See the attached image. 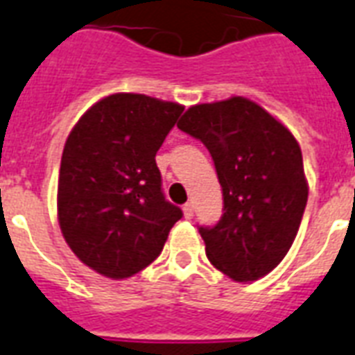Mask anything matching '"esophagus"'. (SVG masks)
Segmentation results:
<instances>
[{
  "mask_svg": "<svg viewBox=\"0 0 355 355\" xmlns=\"http://www.w3.org/2000/svg\"><path fill=\"white\" fill-rule=\"evenodd\" d=\"M182 211H184V216L190 220V218L193 216V203H191V201L190 203H186L184 207H182Z\"/></svg>",
  "mask_w": 355,
  "mask_h": 355,
  "instance_id": "esophagus-1",
  "label": "esophagus"
}]
</instances>
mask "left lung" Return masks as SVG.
Instances as JSON below:
<instances>
[{
  "instance_id": "1",
  "label": "left lung",
  "mask_w": 355,
  "mask_h": 355,
  "mask_svg": "<svg viewBox=\"0 0 355 355\" xmlns=\"http://www.w3.org/2000/svg\"><path fill=\"white\" fill-rule=\"evenodd\" d=\"M177 125L209 148L224 193L222 220L199 227L207 258L235 282L265 277L291 248L306 207L299 143L241 96L193 105Z\"/></svg>"
}]
</instances>
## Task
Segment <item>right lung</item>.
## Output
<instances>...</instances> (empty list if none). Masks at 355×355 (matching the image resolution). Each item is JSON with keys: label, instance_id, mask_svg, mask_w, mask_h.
I'll return each instance as SVG.
<instances>
[{"label": "right lung", "instance_id": "1", "mask_svg": "<svg viewBox=\"0 0 355 355\" xmlns=\"http://www.w3.org/2000/svg\"><path fill=\"white\" fill-rule=\"evenodd\" d=\"M184 107L144 94H112L78 118L58 178V222L84 265L133 277L164 250L182 211L165 201L156 152Z\"/></svg>", "mask_w": 355, "mask_h": 355}]
</instances>
